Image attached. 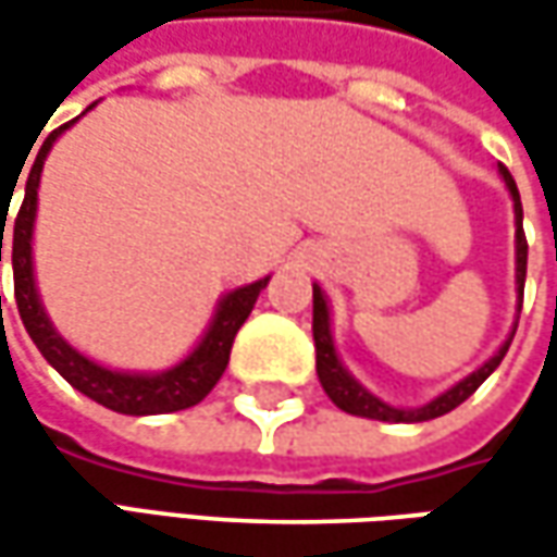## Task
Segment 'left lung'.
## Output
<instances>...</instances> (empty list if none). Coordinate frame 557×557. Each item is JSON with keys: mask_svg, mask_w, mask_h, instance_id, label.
<instances>
[{"mask_svg": "<svg viewBox=\"0 0 557 557\" xmlns=\"http://www.w3.org/2000/svg\"><path fill=\"white\" fill-rule=\"evenodd\" d=\"M499 173H503L505 185L511 191V201H515V260H518V269H515V282H518V300H524V278H527V238H524V210H521V195H518V185L511 180V173L499 163ZM518 329V325H515ZM511 337L499 347V354L493 359H486L478 372H471L468 377H461L456 387H449L446 394H440L437 399H431L428 406H418V409H396V406H387L384 399H377L374 394H369L354 374L347 372L341 366V359L334 354V341H332V319H329V300L319 285H312V341H315V372H319V381L325 387V394L332 399L337 409L350 412V416L359 418H374V421H431V418L446 416L453 412L456 406H461L468 396L474 394L481 387L483 381L490 374L496 372V366L503 362V356L508 354L511 347Z\"/></svg>", "mask_w": 557, "mask_h": 557, "instance_id": "left-lung-1", "label": "left lung"}]
</instances>
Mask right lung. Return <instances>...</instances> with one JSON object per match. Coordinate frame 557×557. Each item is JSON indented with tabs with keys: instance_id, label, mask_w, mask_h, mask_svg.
Here are the masks:
<instances>
[{
	"instance_id": "obj_1",
	"label": "right lung",
	"mask_w": 557,
	"mask_h": 557,
	"mask_svg": "<svg viewBox=\"0 0 557 557\" xmlns=\"http://www.w3.org/2000/svg\"><path fill=\"white\" fill-rule=\"evenodd\" d=\"M74 123V120H71ZM58 126L49 133V139L42 141V148L33 158L30 173H27V185H24V201L14 216V228H11V269H14V300H17V312L21 322L33 337V344L39 347V354L46 356V362L54 372L61 374L71 387L89 399L101 403L104 409H114L120 416H163V412H180L188 406H198L203 396L216 387V381L223 377L225 366H228V354L235 344V334L245 325V319L253 310L260 290L267 288V278L235 288L220 300V307L213 312V322L201 337V344L185 356L180 366L166 369L161 374H133V372H114L92 362L89 356L76 354L74 347L54 332L49 315L39 304L36 294V282H33V220H36V188H39V176H42V163L46 154L52 151L54 139L71 126ZM39 139V136H36ZM36 145V141H33ZM33 151V148H30ZM9 207V203H5ZM5 207H0L2 225H0V260H2V232H5Z\"/></svg>"
}]
</instances>
